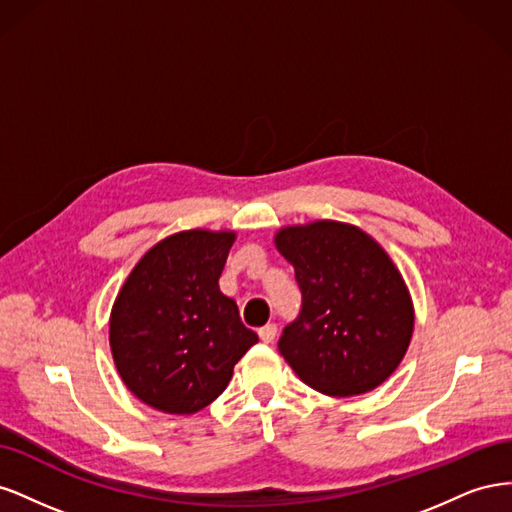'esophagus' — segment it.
I'll use <instances>...</instances> for the list:
<instances>
[{
  "label": "esophagus",
  "instance_id": "1",
  "mask_svg": "<svg viewBox=\"0 0 512 512\" xmlns=\"http://www.w3.org/2000/svg\"><path fill=\"white\" fill-rule=\"evenodd\" d=\"M275 335H277V327H275V324H271V322L265 324V327H262V329L258 331V337H260L265 344H271L273 339H275Z\"/></svg>",
  "mask_w": 512,
  "mask_h": 512
}]
</instances>
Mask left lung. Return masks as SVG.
Wrapping results in <instances>:
<instances>
[{
	"label": "left lung",
	"mask_w": 512,
	"mask_h": 512,
	"mask_svg": "<svg viewBox=\"0 0 512 512\" xmlns=\"http://www.w3.org/2000/svg\"><path fill=\"white\" fill-rule=\"evenodd\" d=\"M275 247L303 297L280 354L324 395L374 391L404 359L414 329L410 292L389 254L361 228L333 220L286 226Z\"/></svg>",
	"instance_id": "8db88e82"
}]
</instances>
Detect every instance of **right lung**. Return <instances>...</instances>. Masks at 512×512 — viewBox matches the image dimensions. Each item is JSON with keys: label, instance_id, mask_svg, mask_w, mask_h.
I'll use <instances>...</instances> for the list:
<instances>
[{"label": "right lung", "instance_id": "right-lung-1", "mask_svg": "<svg viewBox=\"0 0 512 512\" xmlns=\"http://www.w3.org/2000/svg\"><path fill=\"white\" fill-rule=\"evenodd\" d=\"M235 232L183 230L156 243L121 286L111 352L123 384L166 414H194L218 399L258 335L220 292Z\"/></svg>", "mask_w": 512, "mask_h": 512}]
</instances>
